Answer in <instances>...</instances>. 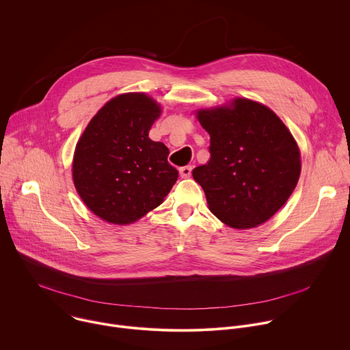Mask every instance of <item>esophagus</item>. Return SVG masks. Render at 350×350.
I'll list each match as a JSON object with an SVG mask.
<instances>
[{
	"instance_id": "1",
	"label": "esophagus",
	"mask_w": 350,
	"mask_h": 350,
	"mask_svg": "<svg viewBox=\"0 0 350 350\" xmlns=\"http://www.w3.org/2000/svg\"><path fill=\"white\" fill-rule=\"evenodd\" d=\"M179 175H180V178H190V175H191V167L186 165V167L179 168Z\"/></svg>"
}]
</instances>
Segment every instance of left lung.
<instances>
[{"mask_svg": "<svg viewBox=\"0 0 350 350\" xmlns=\"http://www.w3.org/2000/svg\"><path fill=\"white\" fill-rule=\"evenodd\" d=\"M209 133V161L193 170L217 218L236 229L255 228L280 209L301 174L291 132L270 109L250 99L200 110Z\"/></svg>", "mask_w": 350, "mask_h": 350, "instance_id": "8db88e82", "label": "left lung"}]
</instances>
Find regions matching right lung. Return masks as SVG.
<instances>
[{
	"label": "right lung",
	"instance_id": "obj_1",
	"mask_svg": "<svg viewBox=\"0 0 350 350\" xmlns=\"http://www.w3.org/2000/svg\"><path fill=\"white\" fill-rule=\"evenodd\" d=\"M145 94L109 100L90 121L76 146L73 179L91 211L106 222L128 225L159 206L178 179L168 148L149 131L160 116Z\"/></svg>",
	"mask_w": 350,
	"mask_h": 350
}]
</instances>
